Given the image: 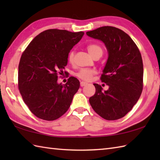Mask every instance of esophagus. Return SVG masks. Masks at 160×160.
<instances>
[{
  "instance_id": "esophagus-1",
  "label": "esophagus",
  "mask_w": 160,
  "mask_h": 160,
  "mask_svg": "<svg viewBox=\"0 0 160 160\" xmlns=\"http://www.w3.org/2000/svg\"><path fill=\"white\" fill-rule=\"evenodd\" d=\"M87 83L85 82H80V86L81 87H84V86L87 85Z\"/></svg>"
}]
</instances>
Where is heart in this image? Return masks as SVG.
<instances>
[{"label":"heart","instance_id":"obj_1","mask_svg":"<svg viewBox=\"0 0 160 160\" xmlns=\"http://www.w3.org/2000/svg\"><path fill=\"white\" fill-rule=\"evenodd\" d=\"M87 50L89 53L91 54L93 57L96 55L97 53H102V54L103 50L102 47L96 43H91L89 45H88L87 47ZM74 60V52L71 51L69 52V55H68V60L70 63H72ZM96 73V71L94 69H81L78 73H76V76L79 78L80 79L85 80V81H89L91 78H92L93 75Z\"/></svg>","mask_w":160,"mask_h":160}]
</instances>
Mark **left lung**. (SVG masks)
Here are the masks:
<instances>
[{
	"label": "left lung",
	"mask_w": 160,
	"mask_h": 160,
	"mask_svg": "<svg viewBox=\"0 0 160 160\" xmlns=\"http://www.w3.org/2000/svg\"><path fill=\"white\" fill-rule=\"evenodd\" d=\"M87 35L102 41L108 58L100 77L107 91L93 84L96 93L89 98L91 107L107 120L125 116L137 103L143 89V62L136 44L122 30L104 26L87 32Z\"/></svg>",
	"instance_id": "8db88e82"
}]
</instances>
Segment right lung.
Wrapping results in <instances>:
<instances>
[{
    "instance_id": "obj_1",
    "label": "right lung",
    "mask_w": 160,
    "mask_h": 160,
    "mask_svg": "<svg viewBox=\"0 0 160 160\" xmlns=\"http://www.w3.org/2000/svg\"><path fill=\"white\" fill-rule=\"evenodd\" d=\"M84 32L47 29L36 36L20 58L18 86L24 102L32 113L44 120L52 121L69 109L80 87L76 78L71 76L64 84L62 78L68 55L80 41Z\"/></svg>"
}]
</instances>
